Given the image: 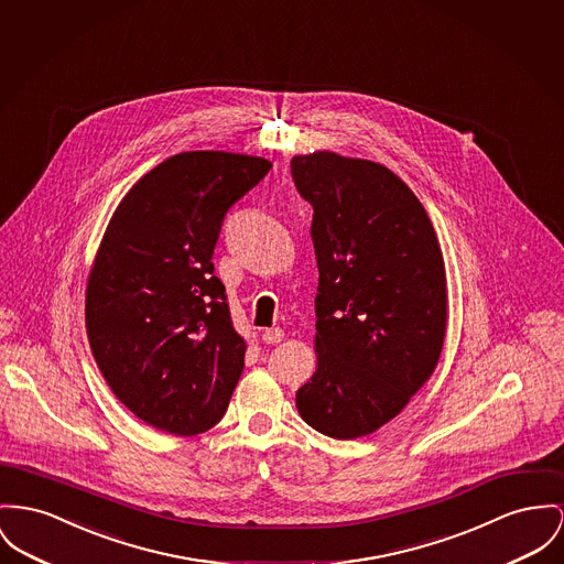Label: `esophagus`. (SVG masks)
Listing matches in <instances>:
<instances>
[{
  "label": "esophagus",
  "mask_w": 564,
  "mask_h": 564,
  "mask_svg": "<svg viewBox=\"0 0 564 564\" xmlns=\"http://www.w3.org/2000/svg\"><path fill=\"white\" fill-rule=\"evenodd\" d=\"M284 339V332L280 327H273V329H264L263 341L264 344H278Z\"/></svg>",
  "instance_id": "34e87169"
}]
</instances>
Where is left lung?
<instances>
[{"mask_svg":"<svg viewBox=\"0 0 564 564\" xmlns=\"http://www.w3.org/2000/svg\"><path fill=\"white\" fill-rule=\"evenodd\" d=\"M318 264L316 372L301 419L350 441L402 413L432 376L447 334V275L423 205L387 166L334 151L295 155Z\"/></svg>","mask_w":564,"mask_h":564,"instance_id":"obj_1","label":"left lung"}]
</instances>
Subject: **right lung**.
Here are the masks:
<instances>
[{
    "label": "right lung",
    "mask_w": 564,
    "mask_h": 564,
    "mask_svg": "<svg viewBox=\"0 0 564 564\" xmlns=\"http://www.w3.org/2000/svg\"><path fill=\"white\" fill-rule=\"evenodd\" d=\"M259 155L184 151L121 198L85 291L94 359L117 400L151 427L216 425L243 370L214 248L226 212L269 173Z\"/></svg>",
    "instance_id": "add662e5"
}]
</instances>
